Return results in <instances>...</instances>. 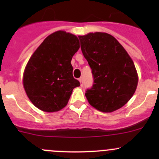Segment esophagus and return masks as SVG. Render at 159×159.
Masks as SVG:
<instances>
[{
	"label": "esophagus",
	"instance_id": "1",
	"mask_svg": "<svg viewBox=\"0 0 159 159\" xmlns=\"http://www.w3.org/2000/svg\"><path fill=\"white\" fill-rule=\"evenodd\" d=\"M78 81H80V84H81V86L83 85V78H80L79 79H78Z\"/></svg>",
	"mask_w": 159,
	"mask_h": 159
}]
</instances>
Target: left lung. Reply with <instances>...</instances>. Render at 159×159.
Segmentation results:
<instances>
[{
	"label": "left lung",
	"mask_w": 159,
	"mask_h": 159,
	"mask_svg": "<svg viewBox=\"0 0 159 159\" xmlns=\"http://www.w3.org/2000/svg\"><path fill=\"white\" fill-rule=\"evenodd\" d=\"M78 38L94 76V84L85 93L89 103L105 113L119 109L137 89L139 76L132 59L109 34L94 32Z\"/></svg>",
	"instance_id": "1"
}]
</instances>
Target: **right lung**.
<instances>
[{
  "mask_svg": "<svg viewBox=\"0 0 159 159\" xmlns=\"http://www.w3.org/2000/svg\"><path fill=\"white\" fill-rule=\"evenodd\" d=\"M80 48L77 36L57 30L48 35L30 57L23 74L28 98L38 109L56 112L68 105L80 83L72 75V57Z\"/></svg>",
  "mask_w": 159,
  "mask_h": 159,
  "instance_id": "add662e5",
  "label": "right lung"
}]
</instances>
